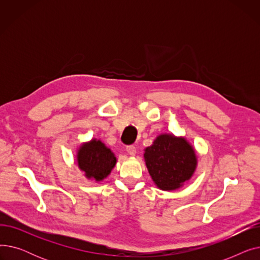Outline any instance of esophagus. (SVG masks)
I'll return each instance as SVG.
<instances>
[{
    "label": "esophagus",
    "mask_w": 260,
    "mask_h": 260,
    "mask_svg": "<svg viewBox=\"0 0 260 260\" xmlns=\"http://www.w3.org/2000/svg\"><path fill=\"white\" fill-rule=\"evenodd\" d=\"M126 152L131 156H135L136 152H137V149H136V146H134V145H128V146H126Z\"/></svg>",
    "instance_id": "1"
}]
</instances>
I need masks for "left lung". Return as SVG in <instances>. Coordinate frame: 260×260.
Listing matches in <instances>:
<instances>
[{"instance_id":"left-lung-1","label":"left lung","mask_w":260,"mask_h":260,"mask_svg":"<svg viewBox=\"0 0 260 260\" xmlns=\"http://www.w3.org/2000/svg\"><path fill=\"white\" fill-rule=\"evenodd\" d=\"M145 165L154 183L162 190L178 189L197 168V155L184 137L161 134L144 149Z\"/></svg>"}]
</instances>
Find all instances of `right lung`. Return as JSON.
Here are the masks:
<instances>
[{"mask_svg": "<svg viewBox=\"0 0 260 260\" xmlns=\"http://www.w3.org/2000/svg\"><path fill=\"white\" fill-rule=\"evenodd\" d=\"M77 163L87 179L99 182L111 174L117 158L101 140L91 139L80 145L77 151Z\"/></svg>", "mask_w": 260, "mask_h": 260, "instance_id": "obj_1", "label": "right lung"}]
</instances>
